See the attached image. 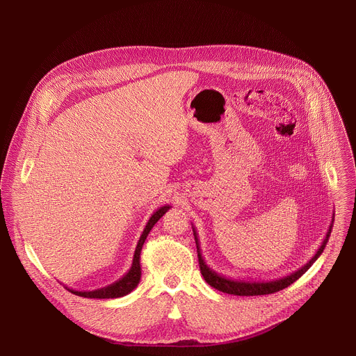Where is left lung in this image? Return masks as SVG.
<instances>
[{
    "label": "left lung",
    "mask_w": 356,
    "mask_h": 356,
    "mask_svg": "<svg viewBox=\"0 0 356 356\" xmlns=\"http://www.w3.org/2000/svg\"><path fill=\"white\" fill-rule=\"evenodd\" d=\"M332 224H334V220L331 221L330 227H328V231L325 234V238L321 243V246L317 249L316 255L306 264L304 266H301L300 269H297L296 272L287 275V276H283L280 279H276V280H268V282H252V280H241V279H229V277H225L222 275H218L216 270H213L204 261V258H202L201 255V249H200V241H198V236H197V231L195 228L193 227V232H194V239H195V245H197V253H198V264H200V270H201V275L202 277H204V280L214 289L222 291V293H228V294H234V296H262V294H272V293H276V291H280L283 289H286L287 286H290L291 283H294L298 277H301L304 273H306L312 265L320 258V255L323 253L327 242H328V238L331 235V231H332Z\"/></svg>",
    "instance_id": "1"
}]
</instances>
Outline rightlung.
Wrapping results in <instances>:
<instances>
[{
  "mask_svg": "<svg viewBox=\"0 0 356 356\" xmlns=\"http://www.w3.org/2000/svg\"><path fill=\"white\" fill-rule=\"evenodd\" d=\"M170 209V206H163L161 209H158L154 214L150 216L139 241H138V245H136V249H135V253H134V259H132V265L129 268V270L117 282H114L113 284H108L106 287H101V289H97V290H91V291H79V290H73V289H69L66 287L69 291H72L73 294L76 296H80V297H87V298H117V297H122V296H127L129 294L139 283L140 280V250H142V246L145 243V239L147 236V234L150 232V229L154 228V225L165 216V213H168V210Z\"/></svg>",
  "mask_w": 356,
  "mask_h": 356,
  "instance_id": "add662e5",
  "label": "right lung"
}]
</instances>
